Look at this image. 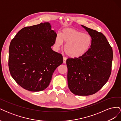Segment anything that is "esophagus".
Returning <instances> with one entry per match:
<instances>
[{"label":"esophagus","instance_id":"1","mask_svg":"<svg viewBox=\"0 0 121 121\" xmlns=\"http://www.w3.org/2000/svg\"><path fill=\"white\" fill-rule=\"evenodd\" d=\"M66 60H67V57H65V56L63 57V63L64 64L66 63Z\"/></svg>","mask_w":121,"mask_h":121}]
</instances>
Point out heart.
<instances>
[{"instance_id":"b5f03b06","label":"heart","mask_w":121,"mask_h":121,"mask_svg":"<svg viewBox=\"0 0 121 121\" xmlns=\"http://www.w3.org/2000/svg\"><path fill=\"white\" fill-rule=\"evenodd\" d=\"M63 42H66L64 50L68 56L77 57L88 52L92 43V38L89 34L69 28L63 30L60 35H57L55 39V46L58 48L63 45Z\"/></svg>"}]
</instances>
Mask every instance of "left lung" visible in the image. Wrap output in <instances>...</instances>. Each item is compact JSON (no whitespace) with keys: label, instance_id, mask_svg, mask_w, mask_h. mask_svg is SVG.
Masks as SVG:
<instances>
[{"label":"left lung","instance_id":"left-lung-1","mask_svg":"<svg viewBox=\"0 0 121 121\" xmlns=\"http://www.w3.org/2000/svg\"><path fill=\"white\" fill-rule=\"evenodd\" d=\"M81 26L92 38V43L83 56L67 60L68 82L73 93L88 96L96 93L108 82L112 72L113 52L102 33Z\"/></svg>","mask_w":121,"mask_h":121}]
</instances>
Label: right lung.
<instances>
[{"mask_svg":"<svg viewBox=\"0 0 121 121\" xmlns=\"http://www.w3.org/2000/svg\"><path fill=\"white\" fill-rule=\"evenodd\" d=\"M56 36L49 23H41L22 29L11 41L9 72L24 89L37 92L49 86L55 69L63 63L62 55L51 48Z\"/></svg>","mask_w":121,"mask_h":121,"instance_id":"1","label":"right lung"}]
</instances>
